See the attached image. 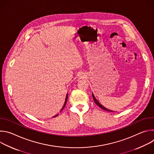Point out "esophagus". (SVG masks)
I'll list each match as a JSON object with an SVG mask.
<instances>
[{
	"instance_id": "esophagus-1",
	"label": "esophagus",
	"mask_w": 154,
	"mask_h": 154,
	"mask_svg": "<svg viewBox=\"0 0 154 154\" xmlns=\"http://www.w3.org/2000/svg\"><path fill=\"white\" fill-rule=\"evenodd\" d=\"M85 77V76L83 75H80V76H79V78L80 79H83Z\"/></svg>"
}]
</instances>
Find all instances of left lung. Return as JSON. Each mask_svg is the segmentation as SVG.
Returning a JSON list of instances; mask_svg holds the SVG:
<instances>
[{"mask_svg": "<svg viewBox=\"0 0 154 154\" xmlns=\"http://www.w3.org/2000/svg\"><path fill=\"white\" fill-rule=\"evenodd\" d=\"M92 96H93V100H94V102L96 103V105H97L100 108H102V109H104V110H105V111H107V112H115L114 111H112V110H110V109H108V108H105V106H103L102 105H101L99 102V101L96 99V97H94V94H93V93H92Z\"/></svg>", "mask_w": 154, "mask_h": 154, "instance_id": "8db88e82", "label": "left lung"}]
</instances>
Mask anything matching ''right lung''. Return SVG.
<instances>
[{
	"instance_id": "add662e5",
	"label": "right lung",
	"mask_w": 154,
	"mask_h": 154,
	"mask_svg": "<svg viewBox=\"0 0 154 154\" xmlns=\"http://www.w3.org/2000/svg\"><path fill=\"white\" fill-rule=\"evenodd\" d=\"M68 94H66V99H65V102H64V105H63V107H62V108L61 109V110H60V112L61 111H62L63 109V108H64V107L65 106V105H66V102H67V100H68ZM58 115V114H57L56 115H55L53 118H55V117H56V116H57Z\"/></svg>"
}]
</instances>
